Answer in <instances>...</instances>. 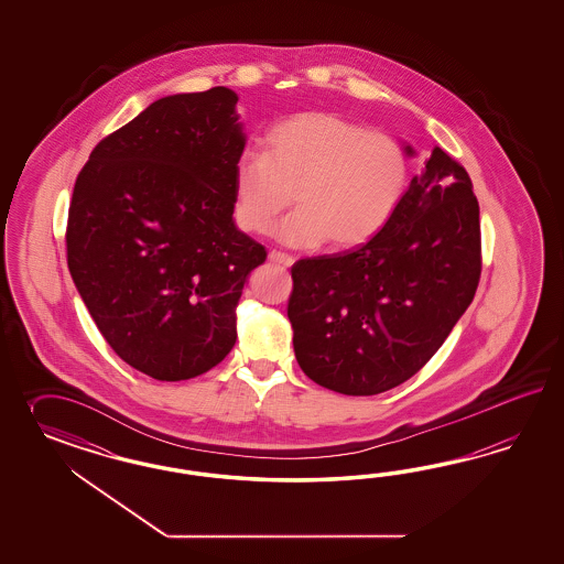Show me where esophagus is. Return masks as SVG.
<instances>
[{"label": "esophagus", "mask_w": 564, "mask_h": 564, "mask_svg": "<svg viewBox=\"0 0 564 564\" xmlns=\"http://www.w3.org/2000/svg\"><path fill=\"white\" fill-rule=\"evenodd\" d=\"M269 260L271 262H276V264H281V267H288L290 269L291 264L295 262L293 257L290 254H285V252H279V250H273V252H269Z\"/></svg>", "instance_id": "esophagus-1"}]
</instances>
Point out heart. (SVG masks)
Wrapping results in <instances>:
<instances>
[{"label":"heart","instance_id":"b5f03b06","mask_svg":"<svg viewBox=\"0 0 564 564\" xmlns=\"http://www.w3.org/2000/svg\"><path fill=\"white\" fill-rule=\"evenodd\" d=\"M410 184V154L397 138L337 113L304 111L269 130L262 154L236 161L234 217L243 231L264 236L293 194L297 210L279 225L281 241L351 250L393 221Z\"/></svg>","mask_w":564,"mask_h":564}]
</instances>
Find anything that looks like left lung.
Masks as SVG:
<instances>
[{
    "label": "left lung",
    "mask_w": 564,
    "mask_h": 564,
    "mask_svg": "<svg viewBox=\"0 0 564 564\" xmlns=\"http://www.w3.org/2000/svg\"><path fill=\"white\" fill-rule=\"evenodd\" d=\"M479 274L474 184L434 147L375 239L291 267L288 316L300 368L335 393L368 397L399 387L438 351L471 304Z\"/></svg>",
    "instance_id": "left-lung-1"
}]
</instances>
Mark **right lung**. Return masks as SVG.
<instances>
[{"mask_svg":"<svg viewBox=\"0 0 564 564\" xmlns=\"http://www.w3.org/2000/svg\"><path fill=\"white\" fill-rule=\"evenodd\" d=\"M238 95H171L102 138L68 210V269L105 341L156 380H188L236 345V306L267 250L234 223L246 137Z\"/></svg>","mask_w":564,"mask_h":564,"instance_id":"right-lung-1","label":"right lung"}]
</instances>
